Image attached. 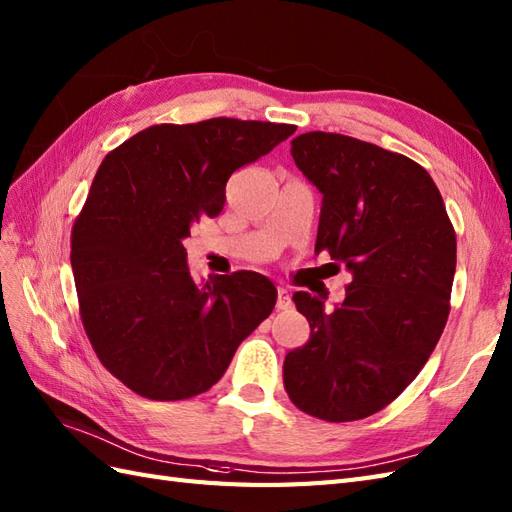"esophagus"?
Segmentation results:
<instances>
[{"instance_id":"1","label":"esophagus","mask_w":512,"mask_h":512,"mask_svg":"<svg viewBox=\"0 0 512 512\" xmlns=\"http://www.w3.org/2000/svg\"><path fill=\"white\" fill-rule=\"evenodd\" d=\"M276 306H278V310H291V308H293V299H291L289 291H284V289L278 291V302H276Z\"/></svg>"}]
</instances>
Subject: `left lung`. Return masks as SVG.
Wrapping results in <instances>:
<instances>
[{
	"mask_svg": "<svg viewBox=\"0 0 512 512\" xmlns=\"http://www.w3.org/2000/svg\"><path fill=\"white\" fill-rule=\"evenodd\" d=\"M323 195L315 252L345 265L343 304L297 291L310 339L284 358L291 402L323 421L389 406L428 363L450 315L456 232L430 173L402 154L334 132L291 141Z\"/></svg>",
	"mask_w": 512,
	"mask_h": 512,
	"instance_id": "1",
	"label": "left lung"
}]
</instances>
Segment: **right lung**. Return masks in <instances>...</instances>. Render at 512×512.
<instances>
[{
    "label": "right lung",
    "mask_w": 512,
    "mask_h": 512,
    "mask_svg": "<svg viewBox=\"0 0 512 512\" xmlns=\"http://www.w3.org/2000/svg\"><path fill=\"white\" fill-rule=\"evenodd\" d=\"M295 132L289 123L215 117L160 123L102 160L71 230L80 317L112 376L147 400L208 391L243 339L276 306L256 271L197 284L184 239L199 217H217L236 169Z\"/></svg>",
    "instance_id": "obj_1"
}]
</instances>
